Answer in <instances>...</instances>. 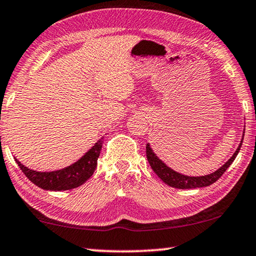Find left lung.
Instances as JSON below:
<instances>
[{"label":"left lung","mask_w":256,"mask_h":256,"mask_svg":"<svg viewBox=\"0 0 256 256\" xmlns=\"http://www.w3.org/2000/svg\"><path fill=\"white\" fill-rule=\"evenodd\" d=\"M244 139V138H242ZM242 144V140L240 141V144L237 148V150L234 152V154L231 156L230 160H228L226 164H223L218 170H216L215 172L206 174V176L200 177H190L185 176L171 169L168 166L166 163L162 162V160H160L154 152H152L150 144H147L146 146V155L147 160L150 162L152 169L154 170V172L166 182V185L171 186L174 188H180V190H188V188H206L215 182L222 174L226 172L228 166L232 164V162L234 161L236 156L238 155L240 150V147Z\"/></svg>","instance_id":"1"}]
</instances>
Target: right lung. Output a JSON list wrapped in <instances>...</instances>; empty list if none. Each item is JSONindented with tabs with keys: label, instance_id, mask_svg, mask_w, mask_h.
Returning a JSON list of instances; mask_svg holds the SVG:
<instances>
[{
	"label": "right lung",
	"instance_id": "add662e5",
	"mask_svg": "<svg viewBox=\"0 0 256 256\" xmlns=\"http://www.w3.org/2000/svg\"><path fill=\"white\" fill-rule=\"evenodd\" d=\"M102 142H104V138L98 140V142H95L94 146L74 164L60 170L49 171V172L28 169V166L22 164L17 158L14 160L25 176L38 188L47 190H72L82 185L94 174L98 158L100 156Z\"/></svg>",
	"mask_w": 256,
	"mask_h": 256
}]
</instances>
